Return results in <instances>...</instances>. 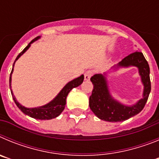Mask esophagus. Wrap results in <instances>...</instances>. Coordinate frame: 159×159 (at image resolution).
I'll return each instance as SVG.
<instances>
[{
  "label": "esophagus",
  "mask_w": 159,
  "mask_h": 159,
  "mask_svg": "<svg viewBox=\"0 0 159 159\" xmlns=\"http://www.w3.org/2000/svg\"><path fill=\"white\" fill-rule=\"evenodd\" d=\"M92 74H93V72H92V71H87L86 72L84 73V80L86 81H88L90 80V78L92 77Z\"/></svg>",
  "instance_id": "1"
}]
</instances>
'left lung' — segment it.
<instances>
[{"instance_id":"8db88e82","label":"left lung","mask_w":159,"mask_h":159,"mask_svg":"<svg viewBox=\"0 0 159 159\" xmlns=\"http://www.w3.org/2000/svg\"><path fill=\"white\" fill-rule=\"evenodd\" d=\"M136 67L143 84V98L131 106L123 104L111 96L109 91L107 74H95L91 78L94 88L89 98V107L99 119L107 122H121L139 113L145 106L151 92L150 67L143 54L140 52L131 53L114 66L116 71L120 67Z\"/></svg>"}]
</instances>
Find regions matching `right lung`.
<instances>
[{"mask_svg": "<svg viewBox=\"0 0 159 159\" xmlns=\"http://www.w3.org/2000/svg\"><path fill=\"white\" fill-rule=\"evenodd\" d=\"M40 38V36H37L32 40L30 43L27 45V47L24 49L17 56V57L16 58L15 61L13 63V65H12V69L11 71L10 77H9V87H10L11 93H12V99H13L14 102L16 103V106L18 107L20 110L24 114L27 115V116H30V117L33 118V119H40V120H46V119H54V118H57V116H59L61 114V112L64 110V107H65L66 105V99H67V96L68 95L70 92L71 91V89L74 88H76V87L80 86L81 84L84 81V75H81L80 76L77 77V78L74 79L73 80L70 81V82L67 83L65 86L62 88V90L60 91L58 93V95L55 97L54 99L52 101L47 103V104L43 105V106L37 107H25V106L21 105L20 103H19L17 100H16V97L14 96L13 93H12V88H11V81H12V74L13 72V67L14 64L16 63V60L21 57L22 55L27 51L28 49L30 48L31 44H32L33 42H35L36 40H39Z\"/></svg>", "mask_w": 159, "mask_h": 159, "instance_id": "right-lung-1", "label": "right lung"}]
</instances>
